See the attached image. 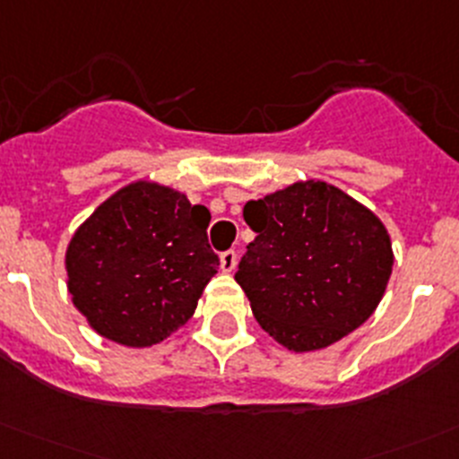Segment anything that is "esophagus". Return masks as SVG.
Masks as SVG:
<instances>
[{"instance_id":"esophagus-1","label":"esophagus","mask_w":459,"mask_h":459,"mask_svg":"<svg viewBox=\"0 0 459 459\" xmlns=\"http://www.w3.org/2000/svg\"><path fill=\"white\" fill-rule=\"evenodd\" d=\"M237 264H238V256L234 250H227L221 255V268L222 273H232V270H237Z\"/></svg>"}]
</instances>
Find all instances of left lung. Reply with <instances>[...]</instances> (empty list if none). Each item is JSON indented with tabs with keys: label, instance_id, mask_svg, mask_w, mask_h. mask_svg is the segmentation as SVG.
<instances>
[{
	"label": "left lung",
	"instance_id": "1",
	"mask_svg": "<svg viewBox=\"0 0 459 459\" xmlns=\"http://www.w3.org/2000/svg\"><path fill=\"white\" fill-rule=\"evenodd\" d=\"M256 232L234 279L261 329L290 351H316L363 325L392 274L390 234L365 204L322 180L250 200Z\"/></svg>",
	"mask_w": 459,
	"mask_h": 459
}]
</instances>
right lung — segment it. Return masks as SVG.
Returning <instances> with one entry per match:
<instances>
[{
    "label": "right lung",
    "mask_w": 459,
    "mask_h": 459,
    "mask_svg": "<svg viewBox=\"0 0 459 459\" xmlns=\"http://www.w3.org/2000/svg\"><path fill=\"white\" fill-rule=\"evenodd\" d=\"M212 213L171 186L139 180L112 194L74 232L65 255L72 302L91 329L151 347L194 316L218 256Z\"/></svg>",
    "instance_id": "1"
}]
</instances>
